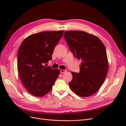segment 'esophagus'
Instances as JSON below:
<instances>
[{
  "label": "esophagus",
  "mask_w": 126,
  "mask_h": 126,
  "mask_svg": "<svg viewBox=\"0 0 126 126\" xmlns=\"http://www.w3.org/2000/svg\"><path fill=\"white\" fill-rule=\"evenodd\" d=\"M60 73H62V74H63V73H64V72H66V70H63V69H61L60 70Z\"/></svg>",
  "instance_id": "esophagus-1"
}]
</instances>
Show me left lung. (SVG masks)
<instances>
[{
	"label": "left lung",
	"mask_w": 126,
	"mask_h": 126,
	"mask_svg": "<svg viewBox=\"0 0 126 126\" xmlns=\"http://www.w3.org/2000/svg\"><path fill=\"white\" fill-rule=\"evenodd\" d=\"M63 37L76 58L81 61L79 73L71 72V89L78 96H91L106 79L108 62L106 48L96 36L82 31H68Z\"/></svg>",
	"instance_id": "1"
}]
</instances>
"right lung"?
<instances>
[{"label":"right lung","instance_id":"obj_1","mask_svg":"<svg viewBox=\"0 0 126 126\" xmlns=\"http://www.w3.org/2000/svg\"><path fill=\"white\" fill-rule=\"evenodd\" d=\"M62 31L44 32L30 35L22 42L17 54L20 79L28 92L43 97L51 90L60 74L44 64L52 59L54 48L62 37Z\"/></svg>","mask_w":126,"mask_h":126}]
</instances>
